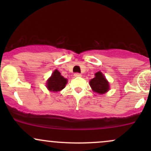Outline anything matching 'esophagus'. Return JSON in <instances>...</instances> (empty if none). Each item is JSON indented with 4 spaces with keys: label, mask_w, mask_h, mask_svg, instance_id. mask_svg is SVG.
<instances>
[{
    "label": "esophagus",
    "mask_w": 151,
    "mask_h": 151,
    "mask_svg": "<svg viewBox=\"0 0 151 151\" xmlns=\"http://www.w3.org/2000/svg\"><path fill=\"white\" fill-rule=\"evenodd\" d=\"M74 77H81V74L80 73H75L74 74Z\"/></svg>",
    "instance_id": "34e87169"
}]
</instances>
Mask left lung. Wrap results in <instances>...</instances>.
Here are the masks:
<instances>
[{
	"mask_svg": "<svg viewBox=\"0 0 151 151\" xmlns=\"http://www.w3.org/2000/svg\"><path fill=\"white\" fill-rule=\"evenodd\" d=\"M89 84L93 91L98 93H104L109 89V82L101 72L95 74V77L89 81Z\"/></svg>",
	"mask_w": 151,
	"mask_h": 151,
	"instance_id": "left-lung-1",
	"label": "left lung"
}]
</instances>
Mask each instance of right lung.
Returning a JSON list of instances; mask_svg holds the SVG:
<instances>
[{
	"label": "right lung",
	"mask_w": 151,
	"mask_h": 151,
	"mask_svg": "<svg viewBox=\"0 0 151 151\" xmlns=\"http://www.w3.org/2000/svg\"><path fill=\"white\" fill-rule=\"evenodd\" d=\"M67 80L60 74L58 70H55L51 77L47 82V86L50 91H59L65 88Z\"/></svg>",
	"instance_id": "add662e5"
}]
</instances>
